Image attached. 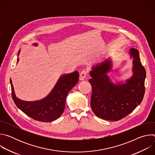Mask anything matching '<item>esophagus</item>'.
Wrapping results in <instances>:
<instances>
[{"label": "esophagus", "instance_id": "34e87169", "mask_svg": "<svg viewBox=\"0 0 155 155\" xmlns=\"http://www.w3.org/2000/svg\"><path fill=\"white\" fill-rule=\"evenodd\" d=\"M87 71H86V70H83L81 72H80V77L81 78V79L82 80H83L84 78H85V77L86 76V75H87Z\"/></svg>", "mask_w": 155, "mask_h": 155}]
</instances>
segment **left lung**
<instances>
[{"mask_svg":"<svg viewBox=\"0 0 155 155\" xmlns=\"http://www.w3.org/2000/svg\"><path fill=\"white\" fill-rule=\"evenodd\" d=\"M129 54L133 58L132 75L125 83L112 82L107 74L112 70L110 58L92 68L91 107L99 118L118 121L126 117L141 103L145 94L146 71L142 65L138 50L132 48Z\"/></svg>","mask_w":155,"mask_h":155,"instance_id":"1","label":"left lung"}]
</instances>
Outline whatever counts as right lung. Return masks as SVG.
<instances>
[{
	"label": "right lung",
	"instance_id": "add662e5",
	"mask_svg": "<svg viewBox=\"0 0 155 155\" xmlns=\"http://www.w3.org/2000/svg\"><path fill=\"white\" fill-rule=\"evenodd\" d=\"M37 47V43H34ZM20 50L18 52L19 54ZM19 61L18 58L17 63ZM79 79L78 71L63 74L58 79L50 94L41 100L25 101L18 98L15 93L12 81L10 79L12 95L15 105L22 112L32 119L41 122H51L59 118L65 107V99L69 92L77 83Z\"/></svg>",
	"mask_w": 155,
	"mask_h": 155
}]
</instances>
